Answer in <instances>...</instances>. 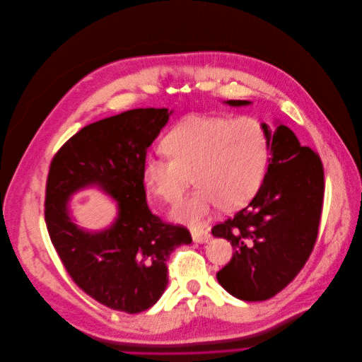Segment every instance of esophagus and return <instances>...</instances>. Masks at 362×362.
<instances>
[{"label": "esophagus", "mask_w": 362, "mask_h": 362, "mask_svg": "<svg viewBox=\"0 0 362 362\" xmlns=\"http://www.w3.org/2000/svg\"><path fill=\"white\" fill-rule=\"evenodd\" d=\"M193 240L194 243H208L211 240V234L208 231H193Z\"/></svg>", "instance_id": "esophagus-1"}]
</instances>
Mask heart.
<instances>
[{
	"instance_id": "1",
	"label": "heart",
	"mask_w": 362,
	"mask_h": 362,
	"mask_svg": "<svg viewBox=\"0 0 362 362\" xmlns=\"http://www.w3.org/2000/svg\"><path fill=\"white\" fill-rule=\"evenodd\" d=\"M168 156H148L143 177L148 190L172 204L192 184L196 192L172 211V218L199 227L214 209L234 211L262 185L269 139L253 116L193 115L182 119L162 141Z\"/></svg>"
}]
</instances>
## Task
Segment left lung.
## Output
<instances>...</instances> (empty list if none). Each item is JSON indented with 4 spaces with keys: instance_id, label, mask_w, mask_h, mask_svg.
I'll list each match as a JSON object with an SVG mask.
<instances>
[{
    "instance_id": "8db88e82",
    "label": "left lung",
    "mask_w": 362,
    "mask_h": 362,
    "mask_svg": "<svg viewBox=\"0 0 362 362\" xmlns=\"http://www.w3.org/2000/svg\"><path fill=\"white\" fill-rule=\"evenodd\" d=\"M227 103L249 105L246 100ZM265 128L271 158L261 188L245 209L212 228L234 249L216 279L246 302L271 299L300 272L317 242L325 188L318 153L302 147L284 125L274 134Z\"/></svg>"
}]
</instances>
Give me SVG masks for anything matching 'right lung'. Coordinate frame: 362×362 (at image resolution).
I'll return each instance as SVG.
<instances>
[{
  "mask_svg": "<svg viewBox=\"0 0 362 362\" xmlns=\"http://www.w3.org/2000/svg\"><path fill=\"white\" fill-rule=\"evenodd\" d=\"M169 115L150 107L98 120L71 136L49 165L44 214L51 243L75 284L115 311L139 314L156 303L168 286L170 253L193 242L185 227L151 214L146 199L147 148ZM93 183L119 208L101 233L78 229L66 212L68 197Z\"/></svg>",
  "mask_w": 362,
  "mask_h": 362,
  "instance_id": "obj_1",
  "label": "right lung"
}]
</instances>
